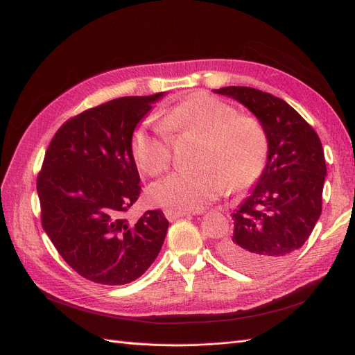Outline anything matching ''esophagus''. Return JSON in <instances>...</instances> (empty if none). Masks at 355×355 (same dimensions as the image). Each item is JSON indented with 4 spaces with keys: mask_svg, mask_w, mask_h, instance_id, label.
<instances>
[{
    "mask_svg": "<svg viewBox=\"0 0 355 355\" xmlns=\"http://www.w3.org/2000/svg\"><path fill=\"white\" fill-rule=\"evenodd\" d=\"M196 213H198V211L191 213V211H185V210H171V209H168V210L164 211L166 218H167L168 220H176V219H179V218L189 216V214H196Z\"/></svg>",
    "mask_w": 355,
    "mask_h": 355,
    "instance_id": "34e87169",
    "label": "esophagus"
}]
</instances>
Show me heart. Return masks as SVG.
Instances as JSON below:
<instances>
[{
	"instance_id": "heart-1",
	"label": "heart",
	"mask_w": 355,
	"mask_h": 355,
	"mask_svg": "<svg viewBox=\"0 0 355 355\" xmlns=\"http://www.w3.org/2000/svg\"><path fill=\"white\" fill-rule=\"evenodd\" d=\"M201 135L194 168L176 171L149 188L154 204L171 210H200L230 188L252 187L262 175L268 155V136L254 116L237 114L232 105L197 93L159 118L157 128L139 125L130 139L137 168L149 176L171 164V137Z\"/></svg>"
}]
</instances>
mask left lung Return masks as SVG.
<instances>
[{"mask_svg": "<svg viewBox=\"0 0 355 355\" xmlns=\"http://www.w3.org/2000/svg\"><path fill=\"white\" fill-rule=\"evenodd\" d=\"M247 106L268 136V163L239 210L234 234L219 244L230 265L250 274L287 262L313 232L323 206L326 159L320 137L297 111L275 96L243 85L214 90Z\"/></svg>", "mask_w": 355, "mask_h": 355, "instance_id": "left-lung-1", "label": "left lung"}]
</instances>
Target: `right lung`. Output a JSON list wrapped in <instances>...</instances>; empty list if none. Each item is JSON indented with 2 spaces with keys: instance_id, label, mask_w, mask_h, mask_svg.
<instances>
[{
  "instance_id": "right-lung-1",
  "label": "right lung",
  "mask_w": 355,
  "mask_h": 355,
  "mask_svg": "<svg viewBox=\"0 0 355 355\" xmlns=\"http://www.w3.org/2000/svg\"><path fill=\"white\" fill-rule=\"evenodd\" d=\"M161 96H125L85 110L59 127L46 151L37 178L41 225L63 261L90 282H135L164 243L168 220L161 210L136 222L124 216L142 191L130 139Z\"/></svg>"
}]
</instances>
